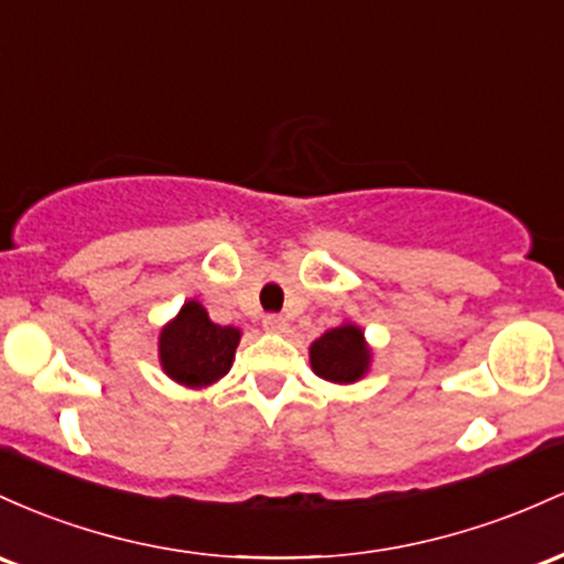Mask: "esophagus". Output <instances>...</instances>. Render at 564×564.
<instances>
[{"label": "esophagus", "mask_w": 564, "mask_h": 564, "mask_svg": "<svg viewBox=\"0 0 564 564\" xmlns=\"http://www.w3.org/2000/svg\"><path fill=\"white\" fill-rule=\"evenodd\" d=\"M263 327L269 333H288V319H284V316H280V314H269V316H263Z\"/></svg>", "instance_id": "1"}]
</instances>
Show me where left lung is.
<instances>
[{"label":"left lung","mask_w":564,"mask_h":564,"mask_svg":"<svg viewBox=\"0 0 564 564\" xmlns=\"http://www.w3.org/2000/svg\"><path fill=\"white\" fill-rule=\"evenodd\" d=\"M308 362L314 376L330 383H357L370 370L372 349L367 344L365 330L354 322H340L333 330L322 333L308 346Z\"/></svg>","instance_id":"obj_1"}]
</instances>
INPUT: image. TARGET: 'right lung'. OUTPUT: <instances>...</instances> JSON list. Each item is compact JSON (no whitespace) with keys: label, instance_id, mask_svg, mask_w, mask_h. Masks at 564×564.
I'll return each instance as SVG.
<instances>
[{"label":"right lung","instance_id":"add662e5","mask_svg":"<svg viewBox=\"0 0 564 564\" xmlns=\"http://www.w3.org/2000/svg\"><path fill=\"white\" fill-rule=\"evenodd\" d=\"M239 340V327L215 325L207 308L192 299L160 330V365L170 381L207 389L231 370Z\"/></svg>","mask_w":564,"mask_h":564}]
</instances>
